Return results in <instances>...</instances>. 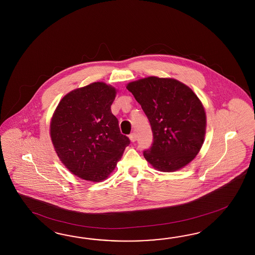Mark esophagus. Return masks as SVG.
Segmentation results:
<instances>
[{"mask_svg":"<svg viewBox=\"0 0 255 255\" xmlns=\"http://www.w3.org/2000/svg\"><path fill=\"white\" fill-rule=\"evenodd\" d=\"M129 138H130V140H131V142H134V141H136L137 135H136L135 132H131V133L129 134Z\"/></svg>","mask_w":255,"mask_h":255,"instance_id":"34e87169","label":"esophagus"}]
</instances>
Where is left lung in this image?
<instances>
[{
	"label": "left lung",
	"mask_w": 255,
	"mask_h": 255,
	"mask_svg": "<svg viewBox=\"0 0 255 255\" xmlns=\"http://www.w3.org/2000/svg\"><path fill=\"white\" fill-rule=\"evenodd\" d=\"M151 126L153 143L143 152L161 172L189 163L201 148L206 115L192 90L173 79L148 77L127 85Z\"/></svg>",
	"instance_id": "8db88e82"
}]
</instances>
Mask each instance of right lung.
Returning <instances> with one entry per match:
<instances>
[{
	"instance_id": "add662e5",
	"label": "right lung",
	"mask_w": 255,
	"mask_h": 255,
	"mask_svg": "<svg viewBox=\"0 0 255 255\" xmlns=\"http://www.w3.org/2000/svg\"><path fill=\"white\" fill-rule=\"evenodd\" d=\"M115 97V88L92 83L63 97L52 118L50 133L55 151L80 178L106 179L130 145L110 110Z\"/></svg>"
}]
</instances>
